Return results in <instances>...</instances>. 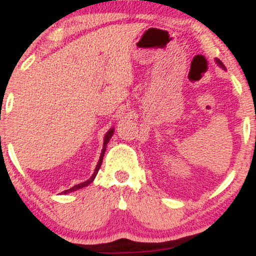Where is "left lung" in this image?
I'll use <instances>...</instances> for the list:
<instances>
[{
    "mask_svg": "<svg viewBox=\"0 0 256 256\" xmlns=\"http://www.w3.org/2000/svg\"><path fill=\"white\" fill-rule=\"evenodd\" d=\"M215 61H216V63H217V64H218L220 66V67H221L222 68V70H226V67H224V63H222L221 61H220V60H215Z\"/></svg>",
    "mask_w": 256,
    "mask_h": 256,
    "instance_id": "1",
    "label": "left lung"
}]
</instances>
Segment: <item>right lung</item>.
<instances>
[{
  "label": "right lung",
  "instance_id": "1",
  "mask_svg": "<svg viewBox=\"0 0 256 256\" xmlns=\"http://www.w3.org/2000/svg\"><path fill=\"white\" fill-rule=\"evenodd\" d=\"M114 128H111V129H110V130L107 132V133L105 134V138H104V146H102V150H101V154H100V158H98V164H96V167H95V171H94V173H92V177H90L89 180H85V182H83V183H79V184H76V186H72V188H70V189H67V190L62 192V194H68V193H70V192H76V190H78V189H82V188H84V186H89V184L92 183V180H95L96 174H98V170H100V167H101V164H102V158H104V155H105V151H106L107 144H108L110 139H111V136H114Z\"/></svg>",
  "mask_w": 256,
  "mask_h": 256
}]
</instances>
